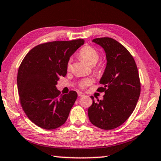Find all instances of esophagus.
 I'll return each mask as SVG.
<instances>
[{
	"instance_id": "34e87169",
	"label": "esophagus",
	"mask_w": 161,
	"mask_h": 161,
	"mask_svg": "<svg viewBox=\"0 0 161 161\" xmlns=\"http://www.w3.org/2000/svg\"><path fill=\"white\" fill-rule=\"evenodd\" d=\"M78 97H84L85 96V94L80 92H78Z\"/></svg>"
}]
</instances>
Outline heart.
I'll return each instance as SVG.
<instances>
[{
    "instance_id": "b5f03b06",
    "label": "heart",
    "mask_w": 161,
    "mask_h": 161,
    "mask_svg": "<svg viewBox=\"0 0 161 161\" xmlns=\"http://www.w3.org/2000/svg\"><path fill=\"white\" fill-rule=\"evenodd\" d=\"M78 57L81 59L83 60L86 64H88L90 66H94V64H97L98 60L99 59V53L98 51L94 47L91 46H85L79 51ZM71 59H69L68 62H67V69L69 70L71 69ZM104 65L103 64L100 63L95 67V70L97 73H99L103 69ZM92 80L90 78H85L83 80H80L79 82V86L82 88H85L92 84Z\"/></svg>"
}]
</instances>
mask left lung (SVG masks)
<instances>
[{"label": "left lung", "instance_id": "1", "mask_svg": "<svg viewBox=\"0 0 161 161\" xmlns=\"http://www.w3.org/2000/svg\"><path fill=\"white\" fill-rule=\"evenodd\" d=\"M104 48L107 66L99 83L103 100L95 102L88 109V118L95 126L111 130L120 126L136 108L141 92L139 72L134 57L115 39L104 37L93 40Z\"/></svg>", "mask_w": 161, "mask_h": 161}]
</instances>
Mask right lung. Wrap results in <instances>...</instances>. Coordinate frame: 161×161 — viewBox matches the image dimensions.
Returning <instances> with one entry per match:
<instances>
[{"mask_svg": "<svg viewBox=\"0 0 161 161\" xmlns=\"http://www.w3.org/2000/svg\"><path fill=\"white\" fill-rule=\"evenodd\" d=\"M83 43V39L41 43L20 64L17 88L21 106L29 119L42 129H57L68 118L78 94L70 91L60 95L56 85L60 77L66 75L70 56Z\"/></svg>", "mask_w": 161, "mask_h": 161, "instance_id": "1", "label": "right lung"}]
</instances>
